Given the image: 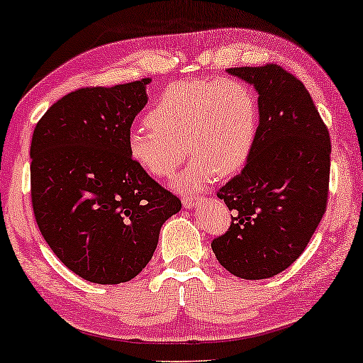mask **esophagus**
<instances>
[{
  "mask_svg": "<svg viewBox=\"0 0 363 363\" xmlns=\"http://www.w3.org/2000/svg\"><path fill=\"white\" fill-rule=\"evenodd\" d=\"M198 203H199L198 196H184V198H182V205H184V208H187V210H193V208L198 206Z\"/></svg>",
  "mask_w": 363,
  "mask_h": 363,
  "instance_id": "34e87169",
  "label": "esophagus"
}]
</instances>
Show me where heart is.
I'll use <instances>...</instances> for the list:
<instances>
[{"label":"heart","mask_w":363,"mask_h":363,"mask_svg":"<svg viewBox=\"0 0 363 363\" xmlns=\"http://www.w3.org/2000/svg\"><path fill=\"white\" fill-rule=\"evenodd\" d=\"M147 121L150 127L133 126L126 136L131 160L152 177L167 179L189 152L193 160L174 187L191 193L247 164L259 131V104L251 86L235 78H191L162 91Z\"/></svg>","instance_id":"obj_1"}]
</instances>
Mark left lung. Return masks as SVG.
I'll return each mask as SVG.
<instances>
[{
	"label": "left lung",
	"instance_id": "left-lung-1",
	"mask_svg": "<svg viewBox=\"0 0 363 363\" xmlns=\"http://www.w3.org/2000/svg\"><path fill=\"white\" fill-rule=\"evenodd\" d=\"M227 73L257 91L259 131L242 172L216 193L234 216L211 249L234 277L264 280L301 256L326 211L331 140L294 74L278 65Z\"/></svg>",
	"mask_w": 363,
	"mask_h": 363
}]
</instances>
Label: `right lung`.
Listing matches in <instances>:
<instances>
[{"instance_id": "right-lung-1", "label": "right lung", "mask_w": 363, "mask_h": 363, "mask_svg": "<svg viewBox=\"0 0 363 363\" xmlns=\"http://www.w3.org/2000/svg\"><path fill=\"white\" fill-rule=\"evenodd\" d=\"M148 83L72 91L49 107L32 136L40 234L66 268L99 285L135 278L152 259L162 225L182 206L128 153Z\"/></svg>"}]
</instances>
